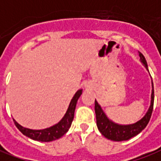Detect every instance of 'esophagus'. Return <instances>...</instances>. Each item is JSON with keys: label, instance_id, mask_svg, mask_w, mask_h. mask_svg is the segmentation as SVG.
Here are the masks:
<instances>
[{"label": "esophagus", "instance_id": "obj_1", "mask_svg": "<svg viewBox=\"0 0 161 161\" xmlns=\"http://www.w3.org/2000/svg\"><path fill=\"white\" fill-rule=\"evenodd\" d=\"M87 88H88V86H87V85H85V89H87Z\"/></svg>", "mask_w": 161, "mask_h": 161}]
</instances>
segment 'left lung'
Segmentation results:
<instances>
[{
    "label": "left lung",
    "instance_id": "8db88e82",
    "mask_svg": "<svg viewBox=\"0 0 161 161\" xmlns=\"http://www.w3.org/2000/svg\"><path fill=\"white\" fill-rule=\"evenodd\" d=\"M139 56H140V61L142 63L144 67L148 71L147 64L145 59V57L140 52H139ZM153 100H154V95H153V81H152L151 102L148 110L141 119L138 120L137 122L134 124H130V125H119V124L112 121L110 119H108V116L104 113V111L102 110V107L96 100L95 101V112H96L97 128L102 133V136H104L105 137L108 138L109 140H112V141H127L130 138L134 137L138 135L142 130H143L149 122L152 112H153Z\"/></svg>",
    "mask_w": 161,
    "mask_h": 161
}]
</instances>
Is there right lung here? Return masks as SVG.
Instances as JSON below:
<instances>
[{"mask_svg": "<svg viewBox=\"0 0 161 161\" xmlns=\"http://www.w3.org/2000/svg\"><path fill=\"white\" fill-rule=\"evenodd\" d=\"M82 93H83L82 89L78 90L77 92L75 93L64 117L60 119V121H59L55 125H53V126H50L48 128L42 130L28 129V128L20 125L14 119V124L24 135L28 136L31 139H33V140L38 142H45L57 140V139H59L65 135V133L68 131V130L70 129L73 118H74L75 108H76L77 100L79 99Z\"/></svg>", "mask_w": 161, "mask_h": 161, "instance_id": "1", "label": "right lung"}]
</instances>
